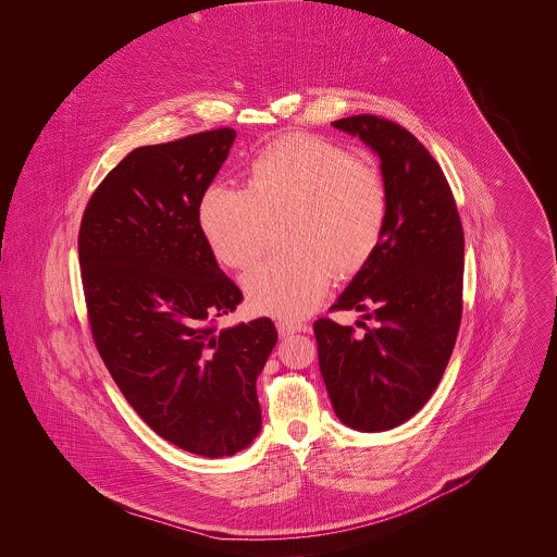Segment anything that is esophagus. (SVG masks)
<instances>
[{
    "instance_id": "1",
    "label": "esophagus",
    "mask_w": 557,
    "mask_h": 557,
    "mask_svg": "<svg viewBox=\"0 0 557 557\" xmlns=\"http://www.w3.org/2000/svg\"><path fill=\"white\" fill-rule=\"evenodd\" d=\"M276 330H278V334L281 336H289V334H294V332H307V325L305 323H300V321H287V319H278L276 321Z\"/></svg>"
}]
</instances>
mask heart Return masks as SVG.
I'll list each match as a JSON object with an SVG mask.
<instances>
[{
  "label": "heart",
  "mask_w": 557,
  "mask_h": 557,
  "mask_svg": "<svg viewBox=\"0 0 557 557\" xmlns=\"http://www.w3.org/2000/svg\"><path fill=\"white\" fill-rule=\"evenodd\" d=\"M285 216L289 244L244 278L250 307L274 318L311 313L330 289L334 268L360 270L377 250L388 221L382 171L313 135H287L248 166V188L212 184L199 221L219 261L250 268L268 248L272 221Z\"/></svg>",
  "instance_id": "obj_1"
}]
</instances>
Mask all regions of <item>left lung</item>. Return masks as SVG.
<instances>
[{
    "label": "left lung",
    "instance_id": "obj_1",
    "mask_svg": "<svg viewBox=\"0 0 557 557\" xmlns=\"http://www.w3.org/2000/svg\"><path fill=\"white\" fill-rule=\"evenodd\" d=\"M334 128L360 137L382 160L388 221L373 257L330 311L375 319L364 334L313 323L319 369L343 424L375 433L409 420L435 393L463 313V225L431 152L397 122L351 115Z\"/></svg>",
    "mask_w": 557,
    "mask_h": 557
}]
</instances>
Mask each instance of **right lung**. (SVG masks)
<instances>
[{"instance_id": "right-lung-1", "label": "right lung", "mask_w": 557, "mask_h": 557, "mask_svg": "<svg viewBox=\"0 0 557 557\" xmlns=\"http://www.w3.org/2000/svg\"><path fill=\"white\" fill-rule=\"evenodd\" d=\"M234 128L133 150L89 197L79 263L96 349L141 420L219 459L261 429L257 377L276 345L268 318L216 330L242 302L199 223Z\"/></svg>"}]
</instances>
